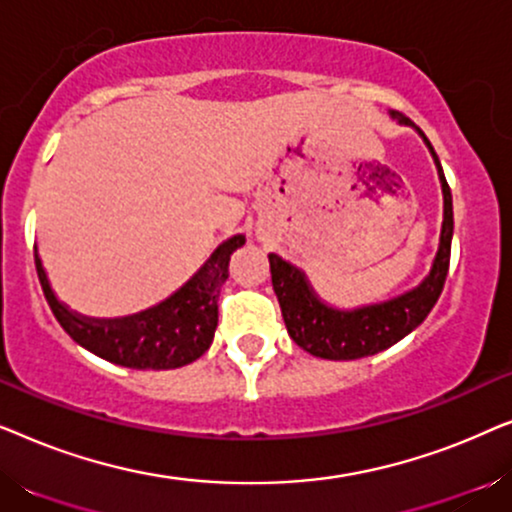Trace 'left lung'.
I'll use <instances>...</instances> for the list:
<instances>
[{
	"label": "left lung",
	"instance_id": "8db88e82",
	"mask_svg": "<svg viewBox=\"0 0 512 512\" xmlns=\"http://www.w3.org/2000/svg\"><path fill=\"white\" fill-rule=\"evenodd\" d=\"M398 125H410L417 135L429 146L433 163H436L440 188H443V228H440V242L433 265L422 282L412 286L410 291L398 293L389 300L354 307V310H340L321 300L314 293L310 279L296 265L284 261L282 256L270 254V275L272 289L277 293L282 317L291 340L305 352L328 361H352L384 352L426 319L433 310L436 300L443 291L447 268H450V247H452V193L447 186L443 167L433 151V146L422 130L410 118L398 111H389Z\"/></svg>",
	"mask_w": 512,
	"mask_h": 512
}]
</instances>
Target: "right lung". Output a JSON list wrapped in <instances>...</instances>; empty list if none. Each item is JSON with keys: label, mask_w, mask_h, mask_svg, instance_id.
I'll use <instances>...</instances> for the list:
<instances>
[{"label": "right lung", "mask_w": 512, "mask_h": 512, "mask_svg": "<svg viewBox=\"0 0 512 512\" xmlns=\"http://www.w3.org/2000/svg\"><path fill=\"white\" fill-rule=\"evenodd\" d=\"M244 235H235L214 249L200 270L163 303L116 319L81 317L55 298L46 270L37 256V275L55 319L76 345L116 366L135 370H170L200 359L214 340L219 324L221 286L228 279V263Z\"/></svg>", "instance_id": "add662e5"}]
</instances>
